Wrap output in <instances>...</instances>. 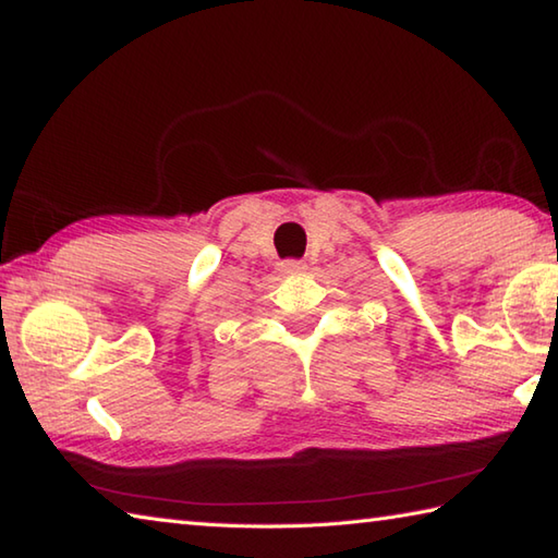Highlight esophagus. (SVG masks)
<instances>
[{
	"instance_id": "obj_1",
	"label": "esophagus",
	"mask_w": 558,
	"mask_h": 558,
	"mask_svg": "<svg viewBox=\"0 0 558 558\" xmlns=\"http://www.w3.org/2000/svg\"><path fill=\"white\" fill-rule=\"evenodd\" d=\"M279 271H281V275H303V271H306V262L283 259L279 265Z\"/></svg>"
}]
</instances>
